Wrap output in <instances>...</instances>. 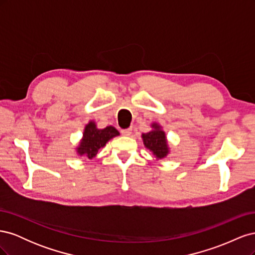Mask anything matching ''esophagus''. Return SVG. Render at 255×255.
Segmentation results:
<instances>
[{
    "instance_id": "esophagus-1",
    "label": "esophagus",
    "mask_w": 255,
    "mask_h": 255,
    "mask_svg": "<svg viewBox=\"0 0 255 255\" xmlns=\"http://www.w3.org/2000/svg\"><path fill=\"white\" fill-rule=\"evenodd\" d=\"M121 134H122V135H125V136H129L130 134H132V129H130V128L122 129V130H121Z\"/></svg>"
}]
</instances>
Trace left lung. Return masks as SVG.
I'll return each mask as SVG.
<instances>
[{"label": "left lung", "mask_w": 255, "mask_h": 255, "mask_svg": "<svg viewBox=\"0 0 255 255\" xmlns=\"http://www.w3.org/2000/svg\"><path fill=\"white\" fill-rule=\"evenodd\" d=\"M152 127L154 129H152L151 132L142 134L143 143L146 148L152 151L156 158H163L169 152L165 132L160 129V127L156 123H154Z\"/></svg>", "instance_id": "left-lung-1"}]
</instances>
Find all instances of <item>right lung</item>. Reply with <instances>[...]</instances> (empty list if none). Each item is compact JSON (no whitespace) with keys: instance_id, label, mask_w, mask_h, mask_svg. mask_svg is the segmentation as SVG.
<instances>
[{"instance_id":"1","label":"right lung","mask_w":255,"mask_h":255,"mask_svg":"<svg viewBox=\"0 0 255 255\" xmlns=\"http://www.w3.org/2000/svg\"><path fill=\"white\" fill-rule=\"evenodd\" d=\"M118 135L119 132L114 127H107L103 129H99L96 127V123L90 121L85 128L84 137L78 148V153L81 156L92 159L107 141Z\"/></svg>"}]
</instances>
